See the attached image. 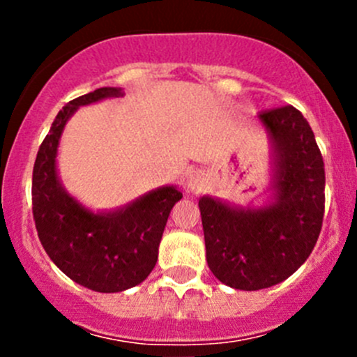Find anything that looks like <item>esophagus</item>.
I'll list each match as a JSON object with an SVG mask.
<instances>
[{
	"instance_id": "34e87169",
	"label": "esophagus",
	"mask_w": 357,
	"mask_h": 357,
	"mask_svg": "<svg viewBox=\"0 0 357 357\" xmlns=\"http://www.w3.org/2000/svg\"><path fill=\"white\" fill-rule=\"evenodd\" d=\"M205 185H207V174L204 171H200V169L192 171L188 178H186V190L192 193L204 190Z\"/></svg>"
}]
</instances>
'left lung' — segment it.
I'll use <instances>...</instances> for the list:
<instances>
[{"label": "left lung", "instance_id": "obj_1", "mask_svg": "<svg viewBox=\"0 0 357 357\" xmlns=\"http://www.w3.org/2000/svg\"><path fill=\"white\" fill-rule=\"evenodd\" d=\"M271 149L273 181L262 205L200 197L207 264L236 290L282 283L305 262L325 214V164L314 132L291 105L257 115Z\"/></svg>", "mask_w": 357, "mask_h": 357}]
</instances>
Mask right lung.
<instances>
[{
	"label": "right lung",
	"instance_id": "add662e5",
	"mask_svg": "<svg viewBox=\"0 0 357 357\" xmlns=\"http://www.w3.org/2000/svg\"><path fill=\"white\" fill-rule=\"evenodd\" d=\"M124 96L121 88H98L68 102L39 146L32 171L36 229L56 268L70 280L102 294L145 282L155 268L162 233L183 193L165 185L109 212H93L63 188L56 167L62 132L79 107Z\"/></svg>",
	"mask_w": 357,
	"mask_h": 357
}]
</instances>
